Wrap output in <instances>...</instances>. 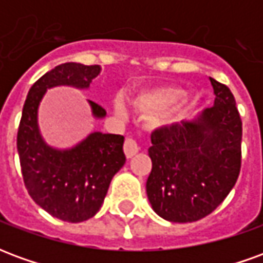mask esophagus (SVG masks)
Here are the masks:
<instances>
[{"label": "esophagus", "mask_w": 263, "mask_h": 263, "mask_svg": "<svg viewBox=\"0 0 263 263\" xmlns=\"http://www.w3.org/2000/svg\"><path fill=\"white\" fill-rule=\"evenodd\" d=\"M138 143L134 138H126L125 142H124V152H125L126 158H132L138 154Z\"/></svg>", "instance_id": "obj_1"}]
</instances>
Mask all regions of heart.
Segmentation results:
<instances>
[{"mask_svg": "<svg viewBox=\"0 0 263 263\" xmlns=\"http://www.w3.org/2000/svg\"><path fill=\"white\" fill-rule=\"evenodd\" d=\"M175 87H163L152 91H146L132 98L131 104L141 114H151L148 117V126L151 129H160L173 125L184 114L187 101L183 96H176ZM170 103H167V101ZM118 112H122V107L117 105Z\"/></svg>", "mask_w": 263, "mask_h": 263, "instance_id": "heart-1", "label": "heart"}]
</instances>
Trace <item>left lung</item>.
Instances as JSON below:
<instances>
[{
    "instance_id": "8db88e82",
    "label": "left lung",
    "mask_w": 263,
    "mask_h": 263,
    "mask_svg": "<svg viewBox=\"0 0 263 263\" xmlns=\"http://www.w3.org/2000/svg\"><path fill=\"white\" fill-rule=\"evenodd\" d=\"M214 105L193 121L152 132L146 182L155 213L172 222H193L213 213L241 171L242 122L231 90L210 77Z\"/></svg>"
}]
</instances>
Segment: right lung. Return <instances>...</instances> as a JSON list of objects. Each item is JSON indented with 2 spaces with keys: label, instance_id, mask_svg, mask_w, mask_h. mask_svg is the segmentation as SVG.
<instances>
[{
  "label": "right lung",
  "instance_id": "right-lung-1",
  "mask_svg": "<svg viewBox=\"0 0 263 263\" xmlns=\"http://www.w3.org/2000/svg\"><path fill=\"white\" fill-rule=\"evenodd\" d=\"M100 70L98 65L63 63L43 74L26 96L18 128L16 148L28 193L49 214L67 222L97 214L112 177L125 163L124 137L92 132L74 148H50L39 134L37 107L50 87L87 88ZM88 103L96 118L105 117L101 105Z\"/></svg>",
  "mask_w": 263,
  "mask_h": 263
}]
</instances>
